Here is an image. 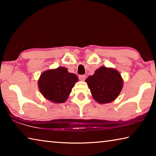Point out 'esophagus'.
Returning <instances> with one entry per match:
<instances>
[{
  "label": "esophagus",
  "instance_id": "34e87169",
  "mask_svg": "<svg viewBox=\"0 0 156 156\" xmlns=\"http://www.w3.org/2000/svg\"><path fill=\"white\" fill-rule=\"evenodd\" d=\"M78 78H79V79H80V80H85V78H86V76L85 75H80L78 76Z\"/></svg>",
  "mask_w": 156,
  "mask_h": 156
}]
</instances>
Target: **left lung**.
Wrapping results in <instances>:
<instances>
[{"mask_svg": "<svg viewBox=\"0 0 156 156\" xmlns=\"http://www.w3.org/2000/svg\"><path fill=\"white\" fill-rule=\"evenodd\" d=\"M94 100L100 104L114 100L122 89L123 81L120 73L112 68L101 67L94 74L86 79Z\"/></svg>", "mask_w": 156, "mask_h": 156, "instance_id": "obj_1", "label": "left lung"}]
</instances>
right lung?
Instances as JSON below:
<instances>
[{
    "label": "right lung",
    "mask_w": 156,
    "mask_h": 156,
    "mask_svg": "<svg viewBox=\"0 0 156 156\" xmlns=\"http://www.w3.org/2000/svg\"><path fill=\"white\" fill-rule=\"evenodd\" d=\"M77 81V76L60 67L42 73L38 87L45 98L55 103H62L67 100Z\"/></svg>",
    "instance_id": "add662e5"
}]
</instances>
